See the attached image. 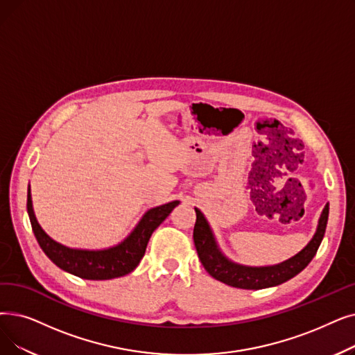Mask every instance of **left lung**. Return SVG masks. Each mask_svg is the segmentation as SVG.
I'll return each instance as SVG.
<instances>
[{
	"label": "left lung",
	"mask_w": 355,
	"mask_h": 355,
	"mask_svg": "<svg viewBox=\"0 0 355 355\" xmlns=\"http://www.w3.org/2000/svg\"><path fill=\"white\" fill-rule=\"evenodd\" d=\"M196 210V225H194V245L206 271L213 277L227 286L246 288V290H259L279 286L293 277L297 275L302 270L307 267L312 258L316 255L319 245L325 235V229L328 223L329 205L323 207L320 218L318 222L316 232L304 248L280 264L264 266V267H251L238 264L235 261L229 259L219 248L218 241L214 238L213 230L200 209Z\"/></svg>",
	"instance_id": "obj_1"
}]
</instances>
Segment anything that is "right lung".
Listing matches in <instances>:
<instances>
[{"mask_svg":"<svg viewBox=\"0 0 355 355\" xmlns=\"http://www.w3.org/2000/svg\"><path fill=\"white\" fill-rule=\"evenodd\" d=\"M178 205L180 200H174L166 205L149 209L132 232L110 248L81 250L59 243L44 232L36 219L30 186L27 189V213L40 248L60 270L85 280H110L132 272L144 258L153 230Z\"/></svg>","mask_w":355,"mask_h":355,"instance_id":"1","label":"right lung"}]
</instances>
